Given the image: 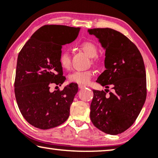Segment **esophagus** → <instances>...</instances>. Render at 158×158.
Instances as JSON below:
<instances>
[{
	"label": "esophagus",
	"instance_id": "obj_1",
	"mask_svg": "<svg viewBox=\"0 0 158 158\" xmlns=\"http://www.w3.org/2000/svg\"><path fill=\"white\" fill-rule=\"evenodd\" d=\"M85 85H81V84H79V85H78V88H80V89H82V88H85Z\"/></svg>",
	"mask_w": 158,
	"mask_h": 158
}]
</instances>
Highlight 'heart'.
Listing matches in <instances>:
<instances>
[{
	"instance_id": "b5f03b06",
	"label": "heart",
	"mask_w": 158,
	"mask_h": 158,
	"mask_svg": "<svg viewBox=\"0 0 158 158\" xmlns=\"http://www.w3.org/2000/svg\"><path fill=\"white\" fill-rule=\"evenodd\" d=\"M82 50L87 55L88 57L91 58L92 62L96 63L98 58L96 57L97 49L96 45L89 41L82 42L80 45ZM60 64L62 68L68 69L70 67L71 60L70 53L68 50H63L60 53L59 58ZM94 73L92 70H77L74 71L68 75V79L73 83L81 84V85H87L91 81Z\"/></svg>"
}]
</instances>
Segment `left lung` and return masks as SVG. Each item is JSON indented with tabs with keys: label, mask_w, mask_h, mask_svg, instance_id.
Segmentation results:
<instances>
[{
	"label": "left lung",
	"mask_w": 158,
	"mask_h": 158,
	"mask_svg": "<svg viewBox=\"0 0 158 158\" xmlns=\"http://www.w3.org/2000/svg\"><path fill=\"white\" fill-rule=\"evenodd\" d=\"M106 50V70L97 83L108 89L94 90L90 120L101 131L116 135L135 122L146 100V72L143 58L136 45L126 36L109 28L88 29ZM109 91V90H108Z\"/></svg>",
	"instance_id": "obj_1"
}]
</instances>
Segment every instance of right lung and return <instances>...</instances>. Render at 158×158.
Listing matches in <instances>:
<instances>
[{
	"label": "right lung",
	"mask_w": 158,
	"mask_h": 158,
	"mask_svg": "<svg viewBox=\"0 0 158 158\" xmlns=\"http://www.w3.org/2000/svg\"><path fill=\"white\" fill-rule=\"evenodd\" d=\"M81 28L45 25L27 41L17 59L14 91L21 114L30 124L41 129L62 124L78 90L70 83L62 90L50 92L52 83L65 81L59 58L62 45L73 42Z\"/></svg>",
	"instance_id": "1"
}]
</instances>
